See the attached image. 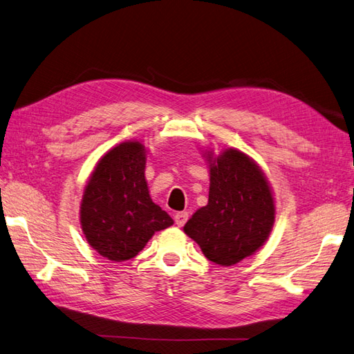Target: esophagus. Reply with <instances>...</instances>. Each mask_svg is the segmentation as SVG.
Listing matches in <instances>:
<instances>
[{
    "label": "esophagus",
    "mask_w": 354,
    "mask_h": 354,
    "mask_svg": "<svg viewBox=\"0 0 354 354\" xmlns=\"http://www.w3.org/2000/svg\"><path fill=\"white\" fill-rule=\"evenodd\" d=\"M187 218H189V214L187 212H177L176 216H174V220H176V224L178 227H183L185 226V223L187 221Z\"/></svg>",
    "instance_id": "1"
}]
</instances>
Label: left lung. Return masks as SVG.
Segmentation results:
<instances>
[{"instance_id": "8db88e82", "label": "left lung", "mask_w": 354, "mask_h": 354, "mask_svg": "<svg viewBox=\"0 0 354 354\" xmlns=\"http://www.w3.org/2000/svg\"><path fill=\"white\" fill-rule=\"evenodd\" d=\"M209 162L208 203L185 224L212 263L233 266L252 255L269 238L274 223L272 189L260 167L236 149H226Z\"/></svg>"}]
</instances>
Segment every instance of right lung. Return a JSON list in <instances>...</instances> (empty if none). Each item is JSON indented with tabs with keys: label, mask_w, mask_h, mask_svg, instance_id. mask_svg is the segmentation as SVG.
Listing matches in <instances>:
<instances>
[{
	"label": "right lung",
	"mask_w": 354,
	"mask_h": 354,
	"mask_svg": "<svg viewBox=\"0 0 354 354\" xmlns=\"http://www.w3.org/2000/svg\"><path fill=\"white\" fill-rule=\"evenodd\" d=\"M146 149L125 142L102 156L85 186L80 218L87 242L112 261L134 259L173 218L151 199Z\"/></svg>",
	"instance_id": "1"
}]
</instances>
